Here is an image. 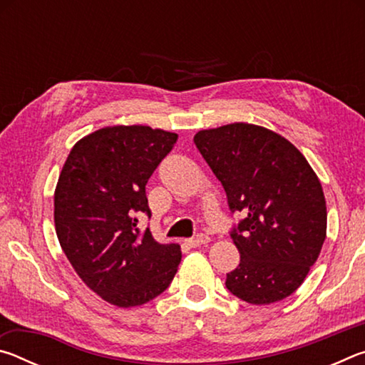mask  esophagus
Segmentation results:
<instances>
[{
    "label": "esophagus",
    "instance_id": "obj_1",
    "mask_svg": "<svg viewBox=\"0 0 365 365\" xmlns=\"http://www.w3.org/2000/svg\"><path fill=\"white\" fill-rule=\"evenodd\" d=\"M206 243H209V237L207 235H197V237H195V238H190V240H187V245L190 246V248H200V246H202V245H206Z\"/></svg>",
    "mask_w": 365,
    "mask_h": 365
}]
</instances>
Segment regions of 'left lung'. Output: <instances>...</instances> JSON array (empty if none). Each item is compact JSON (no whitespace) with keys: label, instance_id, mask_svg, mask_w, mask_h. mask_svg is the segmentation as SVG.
<instances>
[{"label":"left lung","instance_id":"8db88e82","mask_svg":"<svg viewBox=\"0 0 365 365\" xmlns=\"http://www.w3.org/2000/svg\"><path fill=\"white\" fill-rule=\"evenodd\" d=\"M195 145L245 215L230 233L240 264L228 292L251 304L294 293L317 261L327 237L322 185L293 143L265 127L235 122L195 135Z\"/></svg>","mask_w":365,"mask_h":365}]
</instances>
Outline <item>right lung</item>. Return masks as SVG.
Listing matches in <instances>:
<instances>
[{
	"mask_svg": "<svg viewBox=\"0 0 365 365\" xmlns=\"http://www.w3.org/2000/svg\"><path fill=\"white\" fill-rule=\"evenodd\" d=\"M177 133L148 125L104 127L78 140L54 190L61 248L86 287L119 307L141 306L164 292L180 246L158 243L137 227L151 217L145 187Z\"/></svg>",
	"mask_w": 365,
	"mask_h": 365,
	"instance_id": "right-lung-1",
	"label": "right lung"
}]
</instances>
